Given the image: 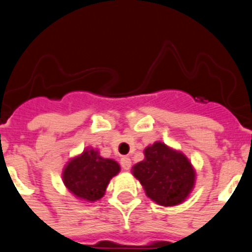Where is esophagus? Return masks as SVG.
Listing matches in <instances>:
<instances>
[{
  "instance_id": "esophagus-1",
  "label": "esophagus",
  "mask_w": 252,
  "mask_h": 252,
  "mask_svg": "<svg viewBox=\"0 0 252 252\" xmlns=\"http://www.w3.org/2000/svg\"><path fill=\"white\" fill-rule=\"evenodd\" d=\"M121 166H122V168L124 169V171H128V169L130 168V166H131L130 158H129V157H126V156L122 157V158H121Z\"/></svg>"
}]
</instances>
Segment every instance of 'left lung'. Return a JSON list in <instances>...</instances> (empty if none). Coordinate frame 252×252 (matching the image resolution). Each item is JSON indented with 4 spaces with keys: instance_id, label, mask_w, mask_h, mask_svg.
I'll use <instances>...</instances> for the list:
<instances>
[{
    "instance_id": "1",
    "label": "left lung",
    "mask_w": 252,
    "mask_h": 252,
    "mask_svg": "<svg viewBox=\"0 0 252 252\" xmlns=\"http://www.w3.org/2000/svg\"><path fill=\"white\" fill-rule=\"evenodd\" d=\"M145 159L133 167V174L147 196L162 206L179 205L195 184V171L182 152L163 142H155L144 151Z\"/></svg>"
}]
</instances>
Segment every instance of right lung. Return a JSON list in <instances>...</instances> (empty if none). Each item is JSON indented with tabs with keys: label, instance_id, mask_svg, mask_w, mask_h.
I'll list each match as a JSON object with an SVG mask.
<instances>
[{
	"label": "right lung",
	"instance_id": "1",
	"mask_svg": "<svg viewBox=\"0 0 252 252\" xmlns=\"http://www.w3.org/2000/svg\"><path fill=\"white\" fill-rule=\"evenodd\" d=\"M121 167L116 161L103 158L97 150L86 149L70 159L63 169V183L79 199L97 201L105 195L106 188Z\"/></svg>",
	"mask_w": 252,
	"mask_h": 252
}]
</instances>
